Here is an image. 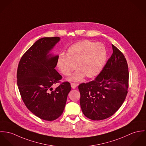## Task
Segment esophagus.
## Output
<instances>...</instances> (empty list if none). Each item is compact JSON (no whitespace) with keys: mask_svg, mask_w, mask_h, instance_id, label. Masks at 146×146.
I'll return each mask as SVG.
<instances>
[{"mask_svg":"<svg viewBox=\"0 0 146 146\" xmlns=\"http://www.w3.org/2000/svg\"><path fill=\"white\" fill-rule=\"evenodd\" d=\"M70 85H71V87H72V88L73 89L76 88L77 87V84H75V83H70Z\"/></svg>","mask_w":146,"mask_h":146,"instance_id":"obj_1","label":"esophagus"}]
</instances>
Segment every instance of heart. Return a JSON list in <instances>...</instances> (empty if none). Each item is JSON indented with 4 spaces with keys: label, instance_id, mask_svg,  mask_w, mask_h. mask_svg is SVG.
I'll return each instance as SVG.
<instances>
[{
    "label": "heart",
    "instance_id": "b5f03b06",
    "mask_svg": "<svg viewBox=\"0 0 146 146\" xmlns=\"http://www.w3.org/2000/svg\"><path fill=\"white\" fill-rule=\"evenodd\" d=\"M106 56V50L103 44L82 40L71 45L66 54H60L56 65L62 74L68 76L77 65L78 69L68 79L76 82L81 80L85 75L88 78L96 76L105 65Z\"/></svg>",
    "mask_w": 146,
    "mask_h": 146
}]
</instances>
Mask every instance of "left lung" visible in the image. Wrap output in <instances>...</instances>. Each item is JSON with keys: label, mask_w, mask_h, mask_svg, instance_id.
Wrapping results in <instances>:
<instances>
[{"label": "left lung", "mask_w": 146, "mask_h": 146, "mask_svg": "<svg viewBox=\"0 0 146 146\" xmlns=\"http://www.w3.org/2000/svg\"><path fill=\"white\" fill-rule=\"evenodd\" d=\"M112 47V55L95 80L78 86L82 111L93 120L112 116L121 107L128 93L129 72L126 59L113 45Z\"/></svg>", "instance_id": "left-lung-1"}]
</instances>
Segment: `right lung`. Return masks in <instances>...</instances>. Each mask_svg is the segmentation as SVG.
<instances>
[{
    "label": "right lung",
    "mask_w": 146,
    "mask_h": 146,
    "mask_svg": "<svg viewBox=\"0 0 146 146\" xmlns=\"http://www.w3.org/2000/svg\"><path fill=\"white\" fill-rule=\"evenodd\" d=\"M60 40L59 37L38 40L21 58L17 69V85L28 109L39 118L52 121L63 113L71 90L65 82L52 88L62 79L55 69L58 55L50 51Z\"/></svg>",
    "instance_id": "right-lung-1"
}]
</instances>
